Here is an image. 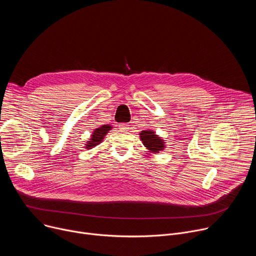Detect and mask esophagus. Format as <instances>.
<instances>
[{
  "mask_svg": "<svg viewBox=\"0 0 256 256\" xmlns=\"http://www.w3.org/2000/svg\"><path fill=\"white\" fill-rule=\"evenodd\" d=\"M118 128H120V130H122V132H128V128H130V126H128V124H118Z\"/></svg>",
  "mask_w": 256,
  "mask_h": 256,
  "instance_id": "34e87169",
  "label": "esophagus"
}]
</instances>
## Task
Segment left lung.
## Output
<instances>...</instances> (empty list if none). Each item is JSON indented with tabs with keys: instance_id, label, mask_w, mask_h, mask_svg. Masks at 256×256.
<instances>
[{
	"instance_id": "obj_1",
	"label": "left lung",
	"mask_w": 256,
	"mask_h": 256,
	"mask_svg": "<svg viewBox=\"0 0 256 256\" xmlns=\"http://www.w3.org/2000/svg\"><path fill=\"white\" fill-rule=\"evenodd\" d=\"M140 138L150 153L157 154L165 149V142L153 130H142V132H140Z\"/></svg>"
}]
</instances>
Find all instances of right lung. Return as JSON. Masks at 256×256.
Segmentation results:
<instances>
[{
  "instance_id": "add662e5",
  "label": "right lung",
  "mask_w": 256,
  "mask_h": 256,
  "mask_svg": "<svg viewBox=\"0 0 256 256\" xmlns=\"http://www.w3.org/2000/svg\"><path fill=\"white\" fill-rule=\"evenodd\" d=\"M110 128H112V126L103 124L100 128L94 130V132H93V134L91 136V138L87 142V144L85 146L86 149H92V148L95 147V146L99 144L103 140V138L106 136V134L109 130H110Z\"/></svg>"
}]
</instances>
